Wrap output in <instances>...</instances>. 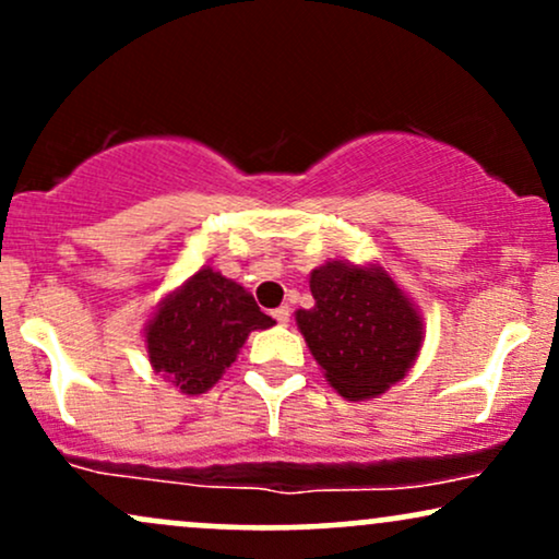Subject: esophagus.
Masks as SVG:
<instances>
[{"mask_svg":"<svg viewBox=\"0 0 559 559\" xmlns=\"http://www.w3.org/2000/svg\"><path fill=\"white\" fill-rule=\"evenodd\" d=\"M273 318H275V320H278V323H281V325H284V323H288V320H292V310H288V307H286V305L275 307V310H273Z\"/></svg>","mask_w":559,"mask_h":559,"instance_id":"1","label":"esophagus"}]
</instances>
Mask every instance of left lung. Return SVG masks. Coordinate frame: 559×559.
Listing matches in <instances>:
<instances>
[{
    "mask_svg": "<svg viewBox=\"0 0 559 559\" xmlns=\"http://www.w3.org/2000/svg\"><path fill=\"white\" fill-rule=\"evenodd\" d=\"M316 307L294 320L312 357L344 400L386 394L409 373L426 342L420 307L381 262L329 260L310 273Z\"/></svg>",
    "mask_w": 559,
    "mask_h": 559,
    "instance_id": "obj_1",
    "label": "left lung"
}]
</instances>
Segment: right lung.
Instances as JSON below:
<instances>
[{
	"mask_svg": "<svg viewBox=\"0 0 559 559\" xmlns=\"http://www.w3.org/2000/svg\"><path fill=\"white\" fill-rule=\"evenodd\" d=\"M271 325L275 320L247 288L202 265L157 301L144 323L146 357L181 394H207L236 362L249 333Z\"/></svg>",
	"mask_w": 559,
	"mask_h": 559,
	"instance_id": "1",
	"label": "right lung"
}]
</instances>
